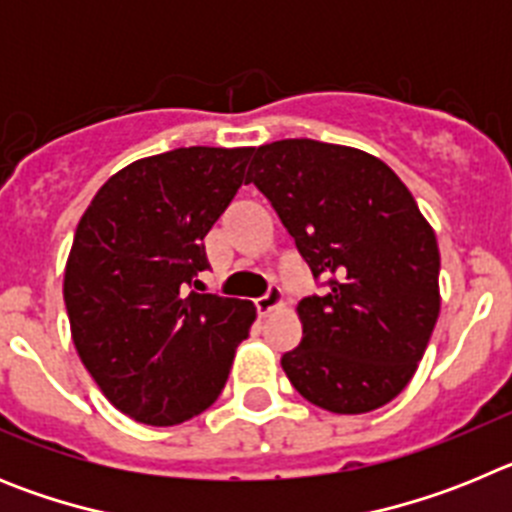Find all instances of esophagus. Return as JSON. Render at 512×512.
<instances>
[{"label":"esophagus","mask_w":512,"mask_h":512,"mask_svg":"<svg viewBox=\"0 0 512 512\" xmlns=\"http://www.w3.org/2000/svg\"><path fill=\"white\" fill-rule=\"evenodd\" d=\"M279 305H282V292H279L277 287H271L264 297L256 300V312H259L261 318H266V315H269L271 310H277Z\"/></svg>","instance_id":"esophagus-1"}]
</instances>
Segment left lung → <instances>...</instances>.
Wrapping results in <instances>:
<instances>
[{
	"label": "left lung",
	"mask_w": 512,
	"mask_h": 512,
	"mask_svg": "<svg viewBox=\"0 0 512 512\" xmlns=\"http://www.w3.org/2000/svg\"><path fill=\"white\" fill-rule=\"evenodd\" d=\"M253 182L295 238L323 297L297 305L300 346L282 369L307 402L372 413L413 379L441 310L436 233L372 153L310 138L256 148Z\"/></svg>",
	"instance_id": "left-lung-1"
}]
</instances>
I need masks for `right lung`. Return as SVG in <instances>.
Listing matches in <instances>:
<instances>
[{"mask_svg":"<svg viewBox=\"0 0 512 512\" xmlns=\"http://www.w3.org/2000/svg\"><path fill=\"white\" fill-rule=\"evenodd\" d=\"M253 148H176L112 174L76 225L63 302L76 354L138 423H184L228 382L256 307L187 292Z\"/></svg>","mask_w":512,"mask_h":512,"instance_id":"add662e5","label":"right lung"}]
</instances>
